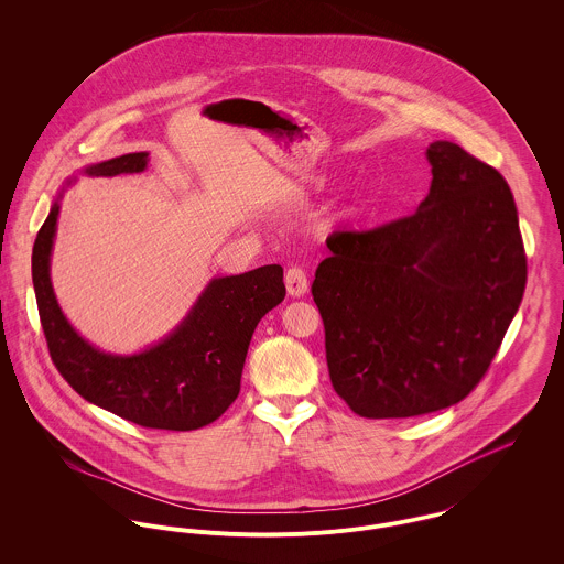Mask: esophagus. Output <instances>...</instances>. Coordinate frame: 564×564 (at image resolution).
<instances>
[{
    "mask_svg": "<svg viewBox=\"0 0 564 564\" xmlns=\"http://www.w3.org/2000/svg\"><path fill=\"white\" fill-rule=\"evenodd\" d=\"M284 282H286V291H289L291 297H302V295L308 291V278H306V273H304L302 267H291V269H286Z\"/></svg>",
    "mask_w": 564,
    "mask_h": 564,
    "instance_id": "esophagus-1",
    "label": "esophagus"
}]
</instances>
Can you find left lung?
Segmentation results:
<instances>
[{"mask_svg": "<svg viewBox=\"0 0 564 564\" xmlns=\"http://www.w3.org/2000/svg\"><path fill=\"white\" fill-rule=\"evenodd\" d=\"M425 154L432 184L419 210L334 232L313 282L332 387L367 419L465 400L525 291L517 206L501 173L449 141Z\"/></svg>", "mask_w": 564, "mask_h": 564, "instance_id": "left-lung-1", "label": "left lung"}]
</instances>
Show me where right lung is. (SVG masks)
I'll use <instances>...</instances> for the list:
<instances>
[{
    "mask_svg": "<svg viewBox=\"0 0 564 564\" xmlns=\"http://www.w3.org/2000/svg\"><path fill=\"white\" fill-rule=\"evenodd\" d=\"M145 166L148 152H137L90 164L84 173H141ZM58 210L56 202L36 235L32 282L50 356L61 376L86 402L143 427L186 432L219 419L241 391L256 325L286 295L282 267L264 264L241 275L215 278L159 345L132 356L104 354L67 322L52 289L50 256Z\"/></svg>",
    "mask_w": 564,
    "mask_h": 564,
    "instance_id": "right-lung-1",
    "label": "right lung"
}]
</instances>
